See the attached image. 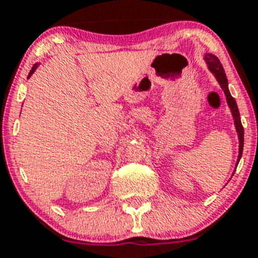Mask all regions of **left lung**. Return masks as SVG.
<instances>
[{
	"mask_svg": "<svg viewBox=\"0 0 258 258\" xmlns=\"http://www.w3.org/2000/svg\"><path fill=\"white\" fill-rule=\"evenodd\" d=\"M204 59H206L207 64H208L209 71H211L212 73L216 76L217 81H218V83L221 84L222 89H223L224 94H226L227 103H228L229 108H231V111H232V114H233L234 126H236L237 134H238V140H239L238 160H237V165H238L239 159L242 157V151H243V126H242V123H241V117H239L238 107H237V103H236V101H234V98L231 96V93H229L228 81H227L226 73H224V69H223V67H222V64H221V61H219L218 57L213 54H207Z\"/></svg>",
	"mask_w": 258,
	"mask_h": 258,
	"instance_id": "8db88e82",
	"label": "left lung"
}]
</instances>
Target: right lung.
I'll list each match as a JSON object with an SVG mask.
<instances>
[{"instance_id": "add662e5", "label": "right lung", "mask_w": 258, "mask_h": 258, "mask_svg": "<svg viewBox=\"0 0 258 258\" xmlns=\"http://www.w3.org/2000/svg\"><path fill=\"white\" fill-rule=\"evenodd\" d=\"M36 68H37V64H35V66L32 67V69H31V71H30V73H29V77L31 76L32 73H34V72H35V69H36ZM29 77H27V78H29Z\"/></svg>"}]
</instances>
